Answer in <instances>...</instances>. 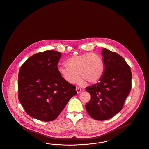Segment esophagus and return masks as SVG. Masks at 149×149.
Returning a JSON list of instances; mask_svg holds the SVG:
<instances>
[{"mask_svg": "<svg viewBox=\"0 0 149 149\" xmlns=\"http://www.w3.org/2000/svg\"><path fill=\"white\" fill-rule=\"evenodd\" d=\"M76 90V91H77V94H80V93H81V88H80V87H77Z\"/></svg>", "mask_w": 149, "mask_h": 149, "instance_id": "1", "label": "esophagus"}]
</instances>
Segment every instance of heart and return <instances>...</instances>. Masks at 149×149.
I'll use <instances>...</instances> for the list:
<instances>
[{"label":"heart","mask_w":149,"mask_h":149,"mask_svg":"<svg viewBox=\"0 0 149 149\" xmlns=\"http://www.w3.org/2000/svg\"><path fill=\"white\" fill-rule=\"evenodd\" d=\"M66 65L58 66V71L70 83L79 82V76L87 83H95L100 79L104 70L103 59L96 53L73 56L66 60Z\"/></svg>","instance_id":"obj_1"}]
</instances>
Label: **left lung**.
<instances>
[{
  "mask_svg": "<svg viewBox=\"0 0 149 149\" xmlns=\"http://www.w3.org/2000/svg\"><path fill=\"white\" fill-rule=\"evenodd\" d=\"M104 70L99 83L86 88L91 99L86 104L88 114L97 120H108L121 111L131 89L130 67L119 54L102 50Z\"/></svg>",
  "mask_w": 149,
  "mask_h": 149,
  "instance_id": "1",
  "label": "left lung"
}]
</instances>
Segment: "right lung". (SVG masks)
<instances>
[{
  "label": "right lung",
  "instance_id": "1",
  "mask_svg": "<svg viewBox=\"0 0 149 149\" xmlns=\"http://www.w3.org/2000/svg\"><path fill=\"white\" fill-rule=\"evenodd\" d=\"M61 52L47 50L29 57L18 73V99L27 114L43 121L55 120L77 93L58 71Z\"/></svg>",
  "mask_w": 149,
  "mask_h": 149
}]
</instances>
